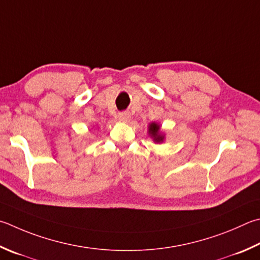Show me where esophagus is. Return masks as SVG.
Segmentation results:
<instances>
[{
    "mask_svg": "<svg viewBox=\"0 0 260 260\" xmlns=\"http://www.w3.org/2000/svg\"><path fill=\"white\" fill-rule=\"evenodd\" d=\"M118 117H119V119L122 121H128L131 119V114H129V111H121V112H119Z\"/></svg>",
    "mask_w": 260,
    "mask_h": 260,
    "instance_id": "obj_1",
    "label": "esophagus"
}]
</instances>
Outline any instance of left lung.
Listing matches in <instances>:
<instances>
[{
	"instance_id": "left-lung-1",
	"label": "left lung",
	"mask_w": 260,
	"mask_h": 260,
	"mask_svg": "<svg viewBox=\"0 0 260 260\" xmlns=\"http://www.w3.org/2000/svg\"><path fill=\"white\" fill-rule=\"evenodd\" d=\"M149 135L153 139L155 143H161L165 139V135L160 133V125L155 124V122H151L149 125Z\"/></svg>"
}]
</instances>
